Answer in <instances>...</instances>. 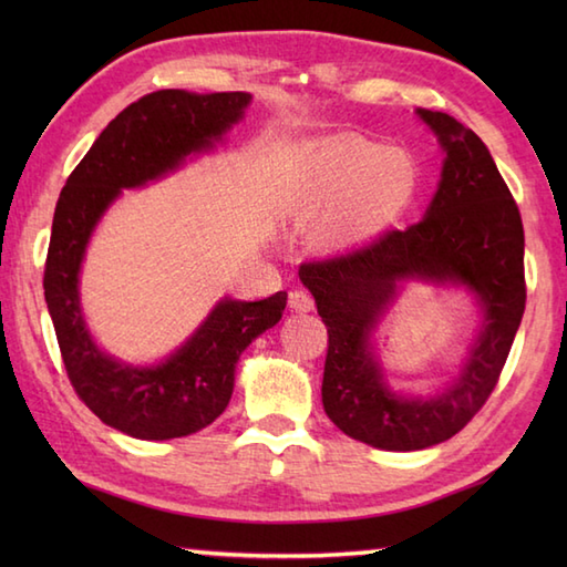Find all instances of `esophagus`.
I'll return each mask as SVG.
<instances>
[{
    "instance_id": "34e87169",
    "label": "esophagus",
    "mask_w": 567,
    "mask_h": 567,
    "mask_svg": "<svg viewBox=\"0 0 567 567\" xmlns=\"http://www.w3.org/2000/svg\"><path fill=\"white\" fill-rule=\"evenodd\" d=\"M290 309L292 311H311L315 309V299L307 295L305 290H292L290 292Z\"/></svg>"
}]
</instances>
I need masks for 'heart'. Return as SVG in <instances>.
Returning <instances> with one entry per match:
<instances>
[{
	"label": "heart",
	"mask_w": 567,
	"mask_h": 567,
	"mask_svg": "<svg viewBox=\"0 0 567 567\" xmlns=\"http://www.w3.org/2000/svg\"><path fill=\"white\" fill-rule=\"evenodd\" d=\"M421 167L402 146L336 136L311 148L292 175L295 209L319 248L346 250L388 231L412 207Z\"/></svg>",
	"instance_id": "1"
}]
</instances>
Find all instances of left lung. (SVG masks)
<instances>
[{
	"label": "left lung",
	"mask_w": 567,
	"mask_h": 567,
	"mask_svg": "<svg viewBox=\"0 0 567 567\" xmlns=\"http://www.w3.org/2000/svg\"><path fill=\"white\" fill-rule=\"evenodd\" d=\"M416 114L445 153L424 219L299 268L329 329L323 412L346 436L382 451H421L449 441L483 409L526 305L522 214L487 146L449 114ZM406 281L463 286L481 307V327L462 370L426 398L394 393L371 343Z\"/></svg>",
	"instance_id": "8db88e82"
}]
</instances>
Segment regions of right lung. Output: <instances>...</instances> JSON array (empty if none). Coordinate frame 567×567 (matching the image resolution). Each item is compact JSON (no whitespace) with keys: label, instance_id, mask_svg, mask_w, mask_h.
Here are the masks:
<instances>
[{"label":"right lung","instance_id":"obj_1","mask_svg":"<svg viewBox=\"0 0 567 567\" xmlns=\"http://www.w3.org/2000/svg\"><path fill=\"white\" fill-rule=\"evenodd\" d=\"M248 104V92H151L112 118L58 197L43 272L48 315L78 396L126 436L167 441L209 426L231 400L240 353L282 319L287 292L258 302L224 297L175 353L128 365L94 343L80 305L84 250L122 189L146 187L214 151Z\"/></svg>","mask_w":567,"mask_h":567}]
</instances>
